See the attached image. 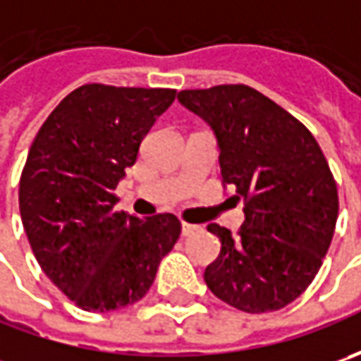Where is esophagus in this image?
I'll list each match as a JSON object with an SVG mask.
<instances>
[{
    "instance_id": "34e87169",
    "label": "esophagus",
    "mask_w": 361,
    "mask_h": 361,
    "mask_svg": "<svg viewBox=\"0 0 361 361\" xmlns=\"http://www.w3.org/2000/svg\"><path fill=\"white\" fill-rule=\"evenodd\" d=\"M197 231H201L199 225H190V223H183V235L188 237V235H192V233H197Z\"/></svg>"
}]
</instances>
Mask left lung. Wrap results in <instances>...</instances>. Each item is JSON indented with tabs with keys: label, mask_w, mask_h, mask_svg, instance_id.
I'll return each mask as SVG.
<instances>
[{
	"label": "left lung",
	"mask_w": 361,
	"mask_h": 361,
	"mask_svg": "<svg viewBox=\"0 0 361 361\" xmlns=\"http://www.w3.org/2000/svg\"><path fill=\"white\" fill-rule=\"evenodd\" d=\"M215 132L223 185L245 202L237 237L211 223L221 253L204 283L231 307L277 312L298 299L324 263L338 221V187L313 134L245 84L178 92Z\"/></svg>",
	"instance_id": "left-lung-1"
}]
</instances>
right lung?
<instances>
[{
    "instance_id": "add662e5",
    "label": "right lung",
    "mask_w": 361,
    "mask_h": 361,
    "mask_svg": "<svg viewBox=\"0 0 361 361\" xmlns=\"http://www.w3.org/2000/svg\"><path fill=\"white\" fill-rule=\"evenodd\" d=\"M176 90L84 84L35 134L20 178V215L42 271L86 312L136 303L180 237L171 213L114 211V188Z\"/></svg>"
}]
</instances>
